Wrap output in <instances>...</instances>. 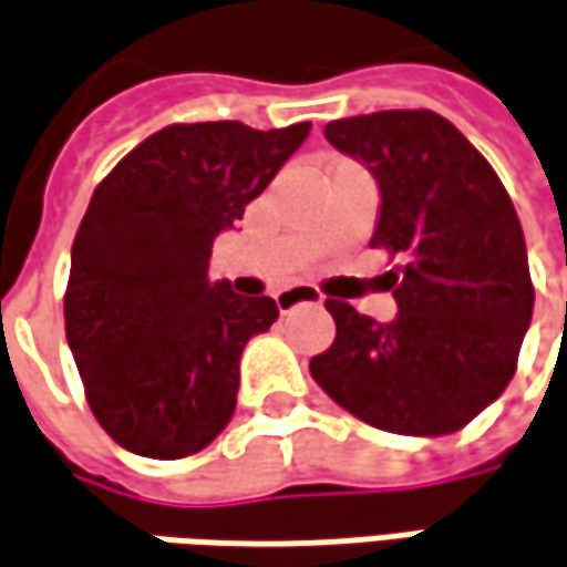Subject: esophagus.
Masks as SVG:
<instances>
[{"label":"esophagus","instance_id":"1","mask_svg":"<svg viewBox=\"0 0 567 567\" xmlns=\"http://www.w3.org/2000/svg\"><path fill=\"white\" fill-rule=\"evenodd\" d=\"M320 301H323V295L317 288H310V285H295V288H285V291L276 295V305H279L282 313L301 308V305H320Z\"/></svg>","mask_w":567,"mask_h":567}]
</instances>
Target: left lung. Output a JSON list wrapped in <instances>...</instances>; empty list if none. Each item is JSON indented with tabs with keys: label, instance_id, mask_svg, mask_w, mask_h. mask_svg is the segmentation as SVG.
<instances>
[{
	"label": "left lung",
	"instance_id": "left-lung-1",
	"mask_svg": "<svg viewBox=\"0 0 567 567\" xmlns=\"http://www.w3.org/2000/svg\"><path fill=\"white\" fill-rule=\"evenodd\" d=\"M323 136L381 186L371 247L403 254L396 320L327 298L336 339L310 374L342 409L393 434H451L505 393L533 317L520 218L492 164L434 111L332 120Z\"/></svg>",
	"mask_w": 567,
	"mask_h": 567
}]
</instances>
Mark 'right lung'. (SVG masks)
Returning <instances> with one entry per match:
<instances>
[{
    "label": "right lung",
    "mask_w": 567,
    "mask_h": 567,
    "mask_svg": "<svg viewBox=\"0 0 567 567\" xmlns=\"http://www.w3.org/2000/svg\"><path fill=\"white\" fill-rule=\"evenodd\" d=\"M310 123H174L97 184L65 285V339L101 429L152 460L199 454L231 422L240 352L272 298L212 282V240L244 218Z\"/></svg>",
    "instance_id": "1"
}]
</instances>
